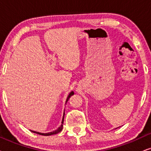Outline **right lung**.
<instances>
[{
  "label": "right lung",
  "mask_w": 151,
  "mask_h": 151,
  "mask_svg": "<svg viewBox=\"0 0 151 151\" xmlns=\"http://www.w3.org/2000/svg\"><path fill=\"white\" fill-rule=\"evenodd\" d=\"M74 95V92L73 91H71V92L70 93L69 95H68V97L67 98V100H66V103L68 102V100H69L70 97L72 96V95ZM64 116H65V112L63 113V120H62V122H61V125H60V127H58V129H56V130L55 131H53V132H48V133H41V132H35V131H33V130H30L33 133H35V134H40V135H44V136H49V135H53V134H58V133L62 131L63 129V121H64Z\"/></svg>",
  "instance_id": "obj_1"
}]
</instances>
